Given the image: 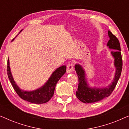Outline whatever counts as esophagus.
I'll list each match as a JSON object with an SVG mask.
<instances>
[{"mask_svg": "<svg viewBox=\"0 0 129 129\" xmlns=\"http://www.w3.org/2000/svg\"><path fill=\"white\" fill-rule=\"evenodd\" d=\"M74 68H73V64L72 63H70L67 65V68H66V71L68 73H71L73 71Z\"/></svg>", "mask_w": 129, "mask_h": 129, "instance_id": "1", "label": "esophagus"}]
</instances>
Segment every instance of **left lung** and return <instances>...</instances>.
<instances>
[{"label":"left lung","mask_w":129,"mask_h":129,"mask_svg":"<svg viewBox=\"0 0 129 129\" xmlns=\"http://www.w3.org/2000/svg\"><path fill=\"white\" fill-rule=\"evenodd\" d=\"M110 40L107 42V46L109 49H112L111 54L114 59V66L116 67V73L114 80L108 87L103 88L90 87L88 85L86 79L84 70L80 64H75V70L77 74L79 79L78 89L76 91V96L79 100L84 103H94L100 101L111 94L115 88L118 80L120 77L122 70V57L121 54L120 45L118 39L108 31Z\"/></svg>","instance_id":"obj_1"}]
</instances>
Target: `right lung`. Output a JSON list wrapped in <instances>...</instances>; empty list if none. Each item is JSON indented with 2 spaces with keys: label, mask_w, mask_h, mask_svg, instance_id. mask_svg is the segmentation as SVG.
<instances>
[{
  "label": "right lung",
  "mask_w": 129,
  "mask_h": 129,
  "mask_svg": "<svg viewBox=\"0 0 129 129\" xmlns=\"http://www.w3.org/2000/svg\"><path fill=\"white\" fill-rule=\"evenodd\" d=\"M21 30L20 31H22ZM20 31L19 33H20ZM14 39L12 41H13ZM8 66H7V73L9 79L10 81L13 89L19 96L22 99L30 102L32 103L42 104L49 102V100L53 96L54 89L56 84L62 76L66 73V66H62L57 68L50 76V78L47 82L42 86L35 90L31 91H24L20 89L17 84H16L14 79L12 77L10 68L9 66V60L8 59Z\"/></svg>",
  "instance_id": "1"
}]
</instances>
